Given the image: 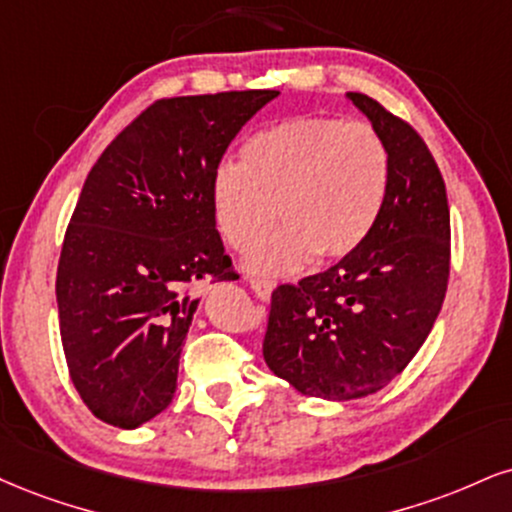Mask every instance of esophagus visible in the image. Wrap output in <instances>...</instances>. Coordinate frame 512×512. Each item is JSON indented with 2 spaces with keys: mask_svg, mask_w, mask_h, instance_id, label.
<instances>
[{
  "mask_svg": "<svg viewBox=\"0 0 512 512\" xmlns=\"http://www.w3.org/2000/svg\"><path fill=\"white\" fill-rule=\"evenodd\" d=\"M250 281V288L255 291V295L260 300H269L272 298V291H274V281L269 279H248Z\"/></svg>",
  "mask_w": 512,
  "mask_h": 512,
  "instance_id": "esophagus-1",
  "label": "esophagus"
}]
</instances>
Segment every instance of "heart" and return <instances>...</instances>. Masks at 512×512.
Wrapping results in <instances>:
<instances>
[{"label":"heart","mask_w":512,"mask_h":512,"mask_svg":"<svg viewBox=\"0 0 512 512\" xmlns=\"http://www.w3.org/2000/svg\"><path fill=\"white\" fill-rule=\"evenodd\" d=\"M389 169V147L369 123L295 116L250 135L240 164L219 166L214 221L231 248L250 250L279 217L283 229L248 260L257 274L295 272L312 255L343 260L377 224Z\"/></svg>","instance_id":"obj_1"}]
</instances>
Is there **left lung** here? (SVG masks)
Returning <instances> with one entry per match:
<instances>
[{"label": "left lung", "instance_id": "left-lung-1", "mask_svg": "<svg viewBox=\"0 0 512 512\" xmlns=\"http://www.w3.org/2000/svg\"><path fill=\"white\" fill-rule=\"evenodd\" d=\"M389 147L377 224L353 255L272 293L264 362L305 396L350 400L384 389L422 348L451 274L446 183L420 133L348 92Z\"/></svg>", "mask_w": 512, "mask_h": 512}]
</instances>
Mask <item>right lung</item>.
I'll list each match as a JSON object with an SVG mask.
<instances>
[{
	"mask_svg": "<svg viewBox=\"0 0 512 512\" xmlns=\"http://www.w3.org/2000/svg\"><path fill=\"white\" fill-rule=\"evenodd\" d=\"M276 90L164 97L90 169L61 245L59 331L97 420L135 429L169 408L197 281L236 279L212 212L226 147Z\"/></svg>",
	"mask_w": 512,
	"mask_h": 512,
	"instance_id": "add662e5",
	"label": "right lung"
}]
</instances>
